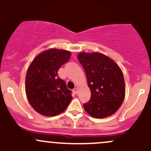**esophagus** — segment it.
Returning <instances> with one entry per match:
<instances>
[{"label": "esophagus", "instance_id": "obj_1", "mask_svg": "<svg viewBox=\"0 0 151 151\" xmlns=\"http://www.w3.org/2000/svg\"><path fill=\"white\" fill-rule=\"evenodd\" d=\"M73 92H74V93L77 94V93H78V88H74V89H73Z\"/></svg>", "mask_w": 151, "mask_h": 151}]
</instances>
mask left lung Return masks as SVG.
<instances>
[{"instance_id":"8db88e82","label":"left lung","mask_w":151,"mask_h":151,"mask_svg":"<svg viewBox=\"0 0 151 151\" xmlns=\"http://www.w3.org/2000/svg\"><path fill=\"white\" fill-rule=\"evenodd\" d=\"M84 68L91 91L85 110L95 118H104L115 113L125 97L122 71L116 63L99 52H81L77 55Z\"/></svg>"}]
</instances>
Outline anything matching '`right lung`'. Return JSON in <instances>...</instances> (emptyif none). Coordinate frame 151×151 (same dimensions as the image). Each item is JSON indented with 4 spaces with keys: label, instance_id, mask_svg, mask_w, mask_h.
<instances>
[{
    "label": "right lung",
    "instance_id": "right-lung-1",
    "mask_svg": "<svg viewBox=\"0 0 151 151\" xmlns=\"http://www.w3.org/2000/svg\"><path fill=\"white\" fill-rule=\"evenodd\" d=\"M70 57V52L50 49L36 56L30 63L25 78V91L29 103L39 113L55 116L71 102V90L58 75L59 68Z\"/></svg>",
    "mask_w": 151,
    "mask_h": 151
}]
</instances>
